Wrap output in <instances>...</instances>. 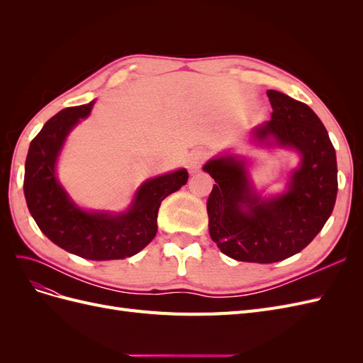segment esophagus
<instances>
[{"instance_id": "1", "label": "esophagus", "mask_w": 363, "mask_h": 363, "mask_svg": "<svg viewBox=\"0 0 363 363\" xmlns=\"http://www.w3.org/2000/svg\"><path fill=\"white\" fill-rule=\"evenodd\" d=\"M204 160H206V152L203 150H194L191 155L188 156V162H186V163H188L189 172L200 171Z\"/></svg>"}]
</instances>
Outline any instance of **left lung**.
I'll return each mask as SVG.
<instances>
[{
	"label": "left lung",
	"instance_id": "1",
	"mask_svg": "<svg viewBox=\"0 0 363 363\" xmlns=\"http://www.w3.org/2000/svg\"><path fill=\"white\" fill-rule=\"evenodd\" d=\"M271 121L256 128L301 155L288 191L262 200L251 191L244 163L218 157L204 164L215 180L207 200L208 233L225 256L240 262L272 263L309 245L330 218L337 194L336 152L321 119L289 95L268 91Z\"/></svg>",
	"mask_w": 363,
	"mask_h": 363
}]
</instances>
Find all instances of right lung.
I'll list each match as a JSON object with an SVG mask.
<instances>
[{
    "label": "right lung",
    "instance_id": "add662e5",
    "mask_svg": "<svg viewBox=\"0 0 363 363\" xmlns=\"http://www.w3.org/2000/svg\"><path fill=\"white\" fill-rule=\"evenodd\" d=\"M92 106L94 101L63 108L31 140L24 195L40 232L65 251L89 260L125 259L155 239L160 203L186 184L189 175L179 169L145 182L125 213L84 212L77 207L56 179V160L68 133L91 113Z\"/></svg>",
    "mask_w": 363,
    "mask_h": 363
}]
</instances>
